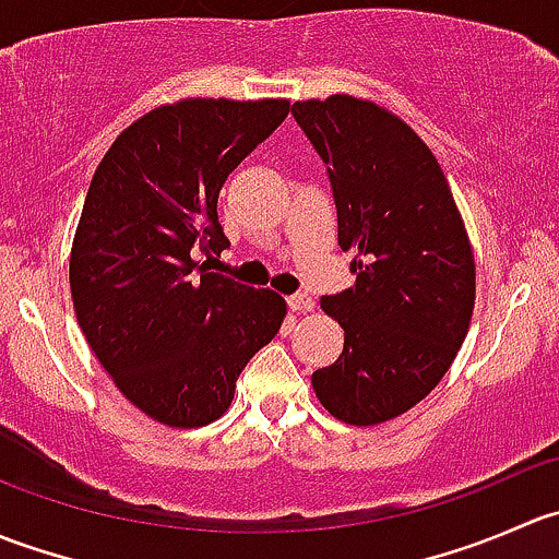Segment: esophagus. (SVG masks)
Instances as JSON below:
<instances>
[{"label": "esophagus", "mask_w": 559, "mask_h": 559, "mask_svg": "<svg viewBox=\"0 0 559 559\" xmlns=\"http://www.w3.org/2000/svg\"><path fill=\"white\" fill-rule=\"evenodd\" d=\"M286 306H289L292 313H308L313 311V300L308 295H292L286 297Z\"/></svg>", "instance_id": "obj_1"}]
</instances>
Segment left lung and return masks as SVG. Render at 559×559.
I'll list each match as a JSON object with an SVG mask.
<instances>
[{"instance_id":"obj_1","label":"left lung","mask_w":559,"mask_h":559,"mask_svg":"<svg viewBox=\"0 0 559 559\" xmlns=\"http://www.w3.org/2000/svg\"><path fill=\"white\" fill-rule=\"evenodd\" d=\"M292 112L330 173L337 246L357 253V284L321 297L343 326V352L311 384L335 419L381 425L425 400L465 341L471 240L447 175L408 123L348 94Z\"/></svg>"}]
</instances>
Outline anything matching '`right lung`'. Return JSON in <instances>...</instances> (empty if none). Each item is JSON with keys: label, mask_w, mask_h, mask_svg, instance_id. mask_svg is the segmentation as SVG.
<instances>
[{"label": "right lung", "mask_w": 559, "mask_h": 559, "mask_svg": "<svg viewBox=\"0 0 559 559\" xmlns=\"http://www.w3.org/2000/svg\"><path fill=\"white\" fill-rule=\"evenodd\" d=\"M286 112V99L154 107L118 134L88 186L70 253L78 324L123 397L167 427L216 421L286 316L281 295L194 259L229 246L218 191Z\"/></svg>", "instance_id": "1"}]
</instances>
